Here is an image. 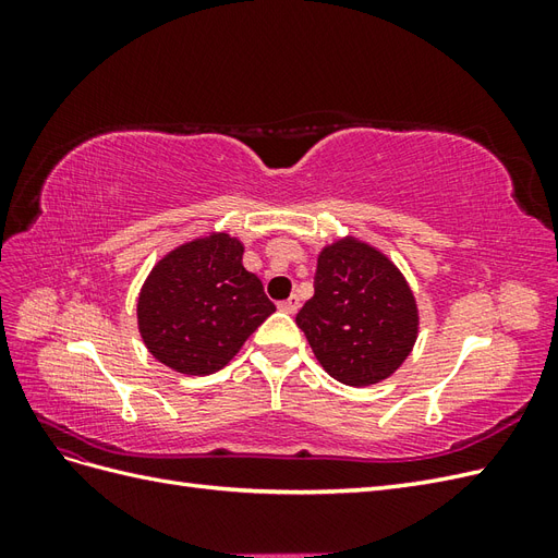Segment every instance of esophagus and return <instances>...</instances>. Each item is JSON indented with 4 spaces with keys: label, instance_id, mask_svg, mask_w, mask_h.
Here are the masks:
<instances>
[{
    "label": "esophagus",
    "instance_id": "34e87169",
    "mask_svg": "<svg viewBox=\"0 0 558 558\" xmlns=\"http://www.w3.org/2000/svg\"><path fill=\"white\" fill-rule=\"evenodd\" d=\"M298 307H300V298H298V295H291L289 300L279 302V310H281V312H286V314H295V312H298Z\"/></svg>",
    "mask_w": 558,
    "mask_h": 558
}]
</instances>
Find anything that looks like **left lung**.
<instances>
[{
	"label": "left lung",
	"instance_id": "obj_1",
	"mask_svg": "<svg viewBox=\"0 0 558 558\" xmlns=\"http://www.w3.org/2000/svg\"><path fill=\"white\" fill-rule=\"evenodd\" d=\"M295 324L332 379L369 386L410 356L418 312L400 269L381 251L349 238L318 253L314 295Z\"/></svg>",
	"mask_w": 558,
	"mask_h": 558
}]
</instances>
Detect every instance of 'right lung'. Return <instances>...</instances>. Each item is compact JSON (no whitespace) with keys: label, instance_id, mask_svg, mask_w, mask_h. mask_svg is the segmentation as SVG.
<instances>
[{"label":"right lung","instance_id":"obj_1","mask_svg":"<svg viewBox=\"0 0 558 558\" xmlns=\"http://www.w3.org/2000/svg\"><path fill=\"white\" fill-rule=\"evenodd\" d=\"M244 246L226 232L170 251L150 269L137 302L146 349L181 375L226 367L277 307L242 265Z\"/></svg>","mask_w":558,"mask_h":558}]
</instances>
